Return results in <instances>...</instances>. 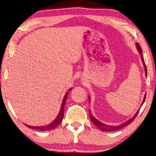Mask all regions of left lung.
<instances>
[{
    "label": "left lung",
    "mask_w": 156,
    "mask_h": 156,
    "mask_svg": "<svg viewBox=\"0 0 156 156\" xmlns=\"http://www.w3.org/2000/svg\"><path fill=\"white\" fill-rule=\"evenodd\" d=\"M136 45H137V48L138 50V52L140 54V56H141V59H142V62L143 63H144V68H145V72H146V75L147 76V68H146V64H145V61H144V57H143V55H142V50H141V48H140V44L138 43H136ZM146 94H145V97H144V101L142 102V105L144 103V101L145 99H146ZM138 112H139V111H138L137 112H136V114L134 115V116L132 117L131 119H129V120H128L127 121H126L125 123H121L119 126H108V125H106L104 124V123L100 122L99 121H98L97 119H96L92 115L90 114V112H89V116H90V119H91V121H92V123L94 124L96 126L97 128H99L100 130H101V131H118V130L122 129L126 126L130 124V123H131L133 122V121L134 119H136V116H137Z\"/></svg>",
    "instance_id": "8db88e82"
}]
</instances>
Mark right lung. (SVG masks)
I'll return each mask as SVG.
<instances>
[{
    "label": "right lung",
    "instance_id": "obj_1",
    "mask_svg": "<svg viewBox=\"0 0 156 156\" xmlns=\"http://www.w3.org/2000/svg\"><path fill=\"white\" fill-rule=\"evenodd\" d=\"M70 90H71V89H70ZM68 94H69V93L66 94L65 97H64L63 101H62V106H61L60 112H59V114L57 115L56 119H55L52 123H50V124L48 125V126H27L26 124H25V125L27 126V127L30 128V129H35V130H37V131H50V130H52V129H55V128H56L57 126L59 125V123H61V121L63 119L64 112H65V104L66 103V100H67Z\"/></svg>",
    "mask_w": 156,
    "mask_h": 156
}]
</instances>
